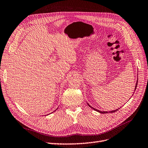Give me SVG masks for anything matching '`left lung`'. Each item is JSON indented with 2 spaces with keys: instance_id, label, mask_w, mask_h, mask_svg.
<instances>
[{
  "instance_id": "obj_1",
  "label": "left lung",
  "mask_w": 148,
  "mask_h": 148,
  "mask_svg": "<svg viewBox=\"0 0 148 148\" xmlns=\"http://www.w3.org/2000/svg\"><path fill=\"white\" fill-rule=\"evenodd\" d=\"M137 84H138V79H137V81H136V86H135V90H136V87H137ZM88 105L89 106V107H90L91 108H92L93 110H95V111H98V112H99L100 113H114V112H116V111H117L118 110V109H116V110H113V111H109V112H108V111H100V110H96L95 108H93V107H92L91 106H90L88 103Z\"/></svg>"
}]
</instances>
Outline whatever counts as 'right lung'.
I'll return each mask as SVG.
<instances>
[{
  "label": "right lung",
  "instance_id": "add662e5",
  "mask_svg": "<svg viewBox=\"0 0 148 148\" xmlns=\"http://www.w3.org/2000/svg\"><path fill=\"white\" fill-rule=\"evenodd\" d=\"M56 110H57V109H56ZM56 110H55V111H56Z\"/></svg>",
  "mask_w": 148,
  "mask_h": 148
}]
</instances>
